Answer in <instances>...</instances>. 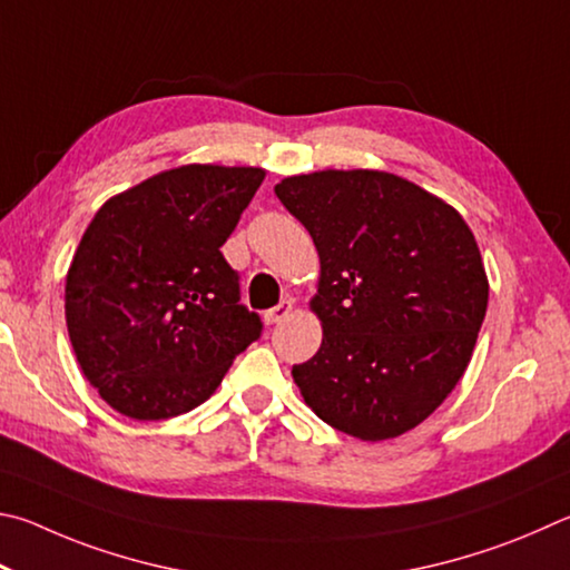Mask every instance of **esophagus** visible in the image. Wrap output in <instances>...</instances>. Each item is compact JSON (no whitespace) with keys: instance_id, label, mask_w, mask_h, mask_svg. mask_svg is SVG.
I'll return each mask as SVG.
<instances>
[{"instance_id":"obj_1","label":"esophagus","mask_w":570,"mask_h":570,"mask_svg":"<svg viewBox=\"0 0 570 570\" xmlns=\"http://www.w3.org/2000/svg\"><path fill=\"white\" fill-rule=\"evenodd\" d=\"M291 313H293V301H283L279 305L269 307V311L265 313V323L267 325H277V323H283Z\"/></svg>"}]
</instances>
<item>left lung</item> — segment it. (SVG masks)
I'll return each mask as SVG.
<instances>
[{
  "label": "left lung",
  "instance_id": "8db88e82",
  "mask_svg": "<svg viewBox=\"0 0 570 570\" xmlns=\"http://www.w3.org/2000/svg\"><path fill=\"white\" fill-rule=\"evenodd\" d=\"M275 195L321 255L323 345L293 365L335 431L385 441L423 423L471 361L488 307L481 249L443 199L377 169L285 177Z\"/></svg>",
  "mask_w": 570,
  "mask_h": 570
}]
</instances>
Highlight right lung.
Masks as SVG:
<instances>
[{
	"label": "right lung",
	"mask_w": 570,
	"mask_h": 570,
	"mask_svg": "<svg viewBox=\"0 0 570 570\" xmlns=\"http://www.w3.org/2000/svg\"><path fill=\"white\" fill-rule=\"evenodd\" d=\"M265 169L185 165L99 207L67 273V331L82 373L135 421L205 403L263 335L223 255Z\"/></svg>",
	"instance_id": "obj_1"
}]
</instances>
